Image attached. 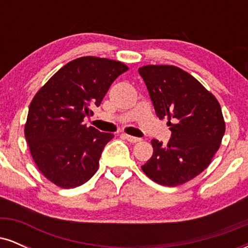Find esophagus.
I'll list each match as a JSON object with an SVG mask.
<instances>
[{"mask_svg":"<svg viewBox=\"0 0 248 248\" xmlns=\"http://www.w3.org/2000/svg\"><path fill=\"white\" fill-rule=\"evenodd\" d=\"M124 139H126L127 141H129L130 143H136V142H140L141 139L140 138H135V136H132V135H128V134H124Z\"/></svg>","mask_w":248,"mask_h":248,"instance_id":"obj_1","label":"esophagus"}]
</instances>
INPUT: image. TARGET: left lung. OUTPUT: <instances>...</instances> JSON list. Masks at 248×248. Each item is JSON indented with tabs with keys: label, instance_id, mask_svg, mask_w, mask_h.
<instances>
[{
	"label": "left lung",
	"instance_id": "1",
	"mask_svg": "<svg viewBox=\"0 0 248 248\" xmlns=\"http://www.w3.org/2000/svg\"><path fill=\"white\" fill-rule=\"evenodd\" d=\"M156 115L171 130L167 144L153 139V155L142 170L161 186H177L195 178L211 163L220 147L225 121L220 105L195 77L173 65L139 69Z\"/></svg>",
	"mask_w": 248,
	"mask_h": 248
}]
</instances>
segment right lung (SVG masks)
Masks as SVG:
<instances>
[{"label": "right lung", "mask_w": 248, "mask_h": 248, "mask_svg": "<svg viewBox=\"0 0 248 248\" xmlns=\"http://www.w3.org/2000/svg\"><path fill=\"white\" fill-rule=\"evenodd\" d=\"M127 70L119 61L80 57L57 71L33 96L25 139L38 170L57 186H80L96 172L102 150L114 135L82 121Z\"/></svg>", "instance_id": "1"}]
</instances>
